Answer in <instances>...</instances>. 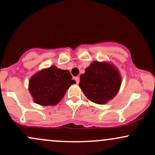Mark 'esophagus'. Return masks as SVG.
<instances>
[{
    "label": "esophagus",
    "mask_w": 155,
    "mask_h": 155,
    "mask_svg": "<svg viewBox=\"0 0 155 155\" xmlns=\"http://www.w3.org/2000/svg\"><path fill=\"white\" fill-rule=\"evenodd\" d=\"M75 80H76V82L77 84H79V77H75Z\"/></svg>",
    "instance_id": "1"
}]
</instances>
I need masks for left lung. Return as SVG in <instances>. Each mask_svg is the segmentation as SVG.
I'll return each instance as SVG.
<instances>
[{
    "instance_id": "1",
    "label": "left lung",
    "mask_w": 155,
    "mask_h": 155,
    "mask_svg": "<svg viewBox=\"0 0 155 155\" xmlns=\"http://www.w3.org/2000/svg\"><path fill=\"white\" fill-rule=\"evenodd\" d=\"M121 78L116 68L108 63L94 61L80 76L79 86L87 99L99 105L117 95Z\"/></svg>"
}]
</instances>
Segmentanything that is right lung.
<instances>
[{
	"label": "right lung",
	"instance_id": "right-lung-1",
	"mask_svg": "<svg viewBox=\"0 0 155 155\" xmlns=\"http://www.w3.org/2000/svg\"><path fill=\"white\" fill-rule=\"evenodd\" d=\"M76 83L68 71L56 67L43 70L29 82V91L34 102L41 105H54L60 102L70 86Z\"/></svg>",
	"mask_w": 155,
	"mask_h": 155
}]
</instances>
